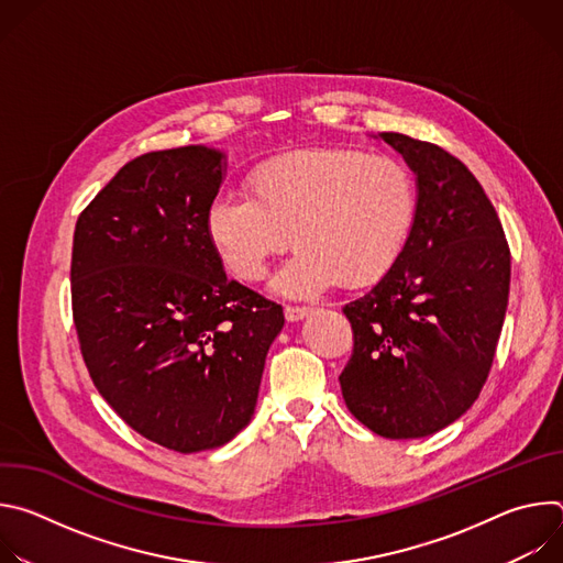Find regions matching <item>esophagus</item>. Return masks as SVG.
Segmentation results:
<instances>
[{
	"label": "esophagus",
	"mask_w": 563,
	"mask_h": 563,
	"mask_svg": "<svg viewBox=\"0 0 563 563\" xmlns=\"http://www.w3.org/2000/svg\"><path fill=\"white\" fill-rule=\"evenodd\" d=\"M309 311H311V307H305V305H287L285 307V318L294 323V320H302Z\"/></svg>",
	"instance_id": "34e87169"
}]
</instances>
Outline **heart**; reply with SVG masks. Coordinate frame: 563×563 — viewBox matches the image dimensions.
<instances>
[{"mask_svg": "<svg viewBox=\"0 0 563 563\" xmlns=\"http://www.w3.org/2000/svg\"><path fill=\"white\" fill-rule=\"evenodd\" d=\"M250 196H220L207 235L222 265L261 280L291 240L298 252L274 278L285 296H311L341 280L365 287L396 265L417 218L412 172L391 155L309 146L272 155L247 176Z\"/></svg>", "mask_w": 563, "mask_h": 563, "instance_id": "1", "label": "heart"}]
</instances>
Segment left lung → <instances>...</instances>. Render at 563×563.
Instances as JSON below:
<instances>
[{"label": "left lung", "instance_id": "obj_1", "mask_svg": "<svg viewBox=\"0 0 563 563\" xmlns=\"http://www.w3.org/2000/svg\"><path fill=\"white\" fill-rule=\"evenodd\" d=\"M380 135L417 174V218L389 274L343 307L354 350L339 380L365 428L421 439L454 423L486 385L508 307L510 247L459 157L404 133Z\"/></svg>", "mask_w": 563, "mask_h": 563}]
</instances>
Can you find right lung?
Returning a JSON list of instances; mask_svg holds the SVG:
<instances>
[{"mask_svg": "<svg viewBox=\"0 0 563 563\" xmlns=\"http://www.w3.org/2000/svg\"><path fill=\"white\" fill-rule=\"evenodd\" d=\"M207 146L133 157L79 213L73 323L89 376L144 439L191 454L254 415L283 307L229 280L207 235L222 183Z\"/></svg>", "mask_w": 563, "mask_h": 563, "instance_id": "add662e5", "label": "right lung"}]
</instances>
